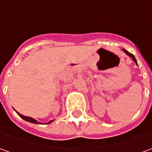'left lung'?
<instances>
[{
    "mask_svg": "<svg viewBox=\"0 0 152 152\" xmlns=\"http://www.w3.org/2000/svg\"><path fill=\"white\" fill-rule=\"evenodd\" d=\"M123 51H124V53H126V54H127V55H129V56L131 58H132V59H133V61H134V63H136V64H137V60H136V58H135V57H134V54H132V53H129V52H128L127 50H124V49H123Z\"/></svg>",
    "mask_w": 152,
    "mask_h": 152,
    "instance_id": "obj_1",
    "label": "left lung"
}]
</instances>
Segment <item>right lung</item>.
<instances>
[{
	"mask_svg": "<svg viewBox=\"0 0 152 152\" xmlns=\"http://www.w3.org/2000/svg\"><path fill=\"white\" fill-rule=\"evenodd\" d=\"M15 112H17V114H18V115H19V116L22 118V119H23L24 121H28V122H31V123H33V124H42V123H41V122H39V121H37V120H35V119H33L32 117H29V116H25V115H22V114H20V113H18L17 111H15ZM53 121H53H50L49 122H48V123H46V124H50V123H52Z\"/></svg>",
	"mask_w": 152,
	"mask_h": 152,
	"instance_id": "add662e5",
	"label": "right lung"
}]
</instances>
